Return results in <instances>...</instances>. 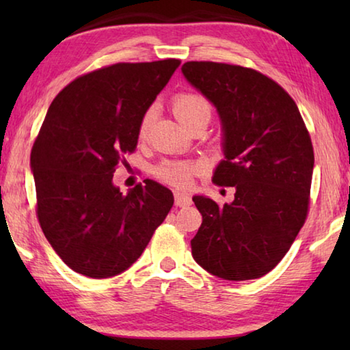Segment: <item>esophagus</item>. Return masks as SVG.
I'll return each mask as SVG.
<instances>
[{
	"mask_svg": "<svg viewBox=\"0 0 350 350\" xmlns=\"http://www.w3.org/2000/svg\"><path fill=\"white\" fill-rule=\"evenodd\" d=\"M174 204H176V206H189L193 204V200L188 196V194L176 191L174 193Z\"/></svg>",
	"mask_w": 350,
	"mask_h": 350,
	"instance_id": "1",
	"label": "esophagus"
}]
</instances>
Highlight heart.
Returning <instances> with one entry per match:
<instances>
[{
  "mask_svg": "<svg viewBox=\"0 0 350 350\" xmlns=\"http://www.w3.org/2000/svg\"><path fill=\"white\" fill-rule=\"evenodd\" d=\"M173 109L183 126L188 128L193 125L194 122L199 120L200 117H210L211 114V106L210 103L202 96H198V94H179L173 100ZM154 114L156 111L154 108L148 109L146 114L144 116L140 122L139 134L140 137L146 135L148 129H150L151 123L154 120ZM199 165L193 163H180V162H165L163 165L157 168V176L161 177L162 180L171 183V185L177 187H187L189 180H191V176L199 171Z\"/></svg>",
  "mask_w": 350,
  "mask_h": 350,
  "instance_id": "obj_1",
  "label": "heart"
}]
</instances>
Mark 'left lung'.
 <instances>
[{"label": "left lung", "mask_w": 350, "mask_h": 350, "mask_svg": "<svg viewBox=\"0 0 350 350\" xmlns=\"http://www.w3.org/2000/svg\"><path fill=\"white\" fill-rule=\"evenodd\" d=\"M182 74L221 120L224 159L213 180L236 189L224 206L193 198L202 215L193 258L222 280H256L276 267L304 225L315 163L310 135L292 97L256 70L188 62Z\"/></svg>", "instance_id": "obj_1"}]
</instances>
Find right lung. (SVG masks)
<instances>
[{"label": "right lung", "mask_w": 350, "mask_h": 350, "mask_svg": "<svg viewBox=\"0 0 350 350\" xmlns=\"http://www.w3.org/2000/svg\"><path fill=\"white\" fill-rule=\"evenodd\" d=\"M179 64L168 58L94 70L47 109L31 152L38 221L77 273L102 280L131 267L174 204L161 183L146 179L123 194L112 176L135 150L142 118Z\"/></svg>", "instance_id": "obj_1"}]
</instances>
